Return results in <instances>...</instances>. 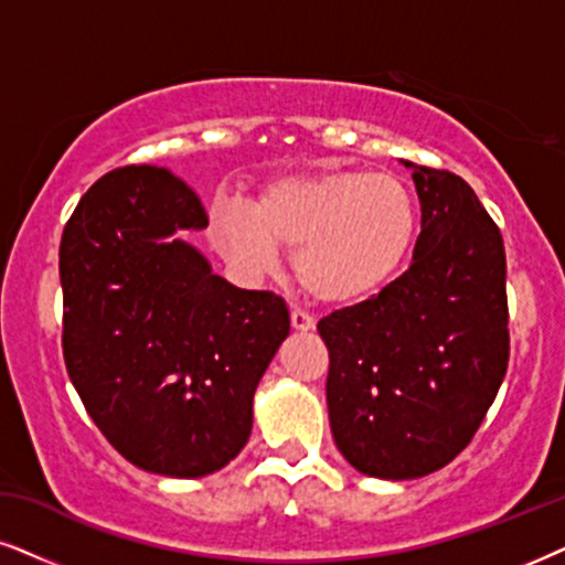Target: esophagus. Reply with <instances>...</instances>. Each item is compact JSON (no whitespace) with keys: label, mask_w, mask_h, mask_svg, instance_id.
I'll return each mask as SVG.
<instances>
[{"label":"esophagus","mask_w":565,"mask_h":565,"mask_svg":"<svg viewBox=\"0 0 565 565\" xmlns=\"http://www.w3.org/2000/svg\"><path fill=\"white\" fill-rule=\"evenodd\" d=\"M289 320L295 331H312V328H316V320H312V316H307L305 310H291Z\"/></svg>","instance_id":"34e87169"}]
</instances>
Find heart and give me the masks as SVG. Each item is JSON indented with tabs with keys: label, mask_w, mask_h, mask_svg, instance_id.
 Instances as JSON below:
<instances>
[{
	"label": "heart",
	"mask_w": 565,
	"mask_h": 565,
	"mask_svg": "<svg viewBox=\"0 0 565 565\" xmlns=\"http://www.w3.org/2000/svg\"><path fill=\"white\" fill-rule=\"evenodd\" d=\"M419 213L396 174L326 169L268 182L245 205L213 211L226 258L268 274L278 245L295 247V274L318 302L356 305L398 274L417 239Z\"/></svg>",
	"instance_id": "b5f03b06"
}]
</instances>
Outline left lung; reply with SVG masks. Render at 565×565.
I'll return each instance as SVG.
<instances>
[{
    "instance_id": "8db88e82",
    "label": "left lung",
    "mask_w": 565,
    "mask_h": 565,
    "mask_svg": "<svg viewBox=\"0 0 565 565\" xmlns=\"http://www.w3.org/2000/svg\"><path fill=\"white\" fill-rule=\"evenodd\" d=\"M406 167L423 209L409 268L318 323L335 446L381 480L454 461L495 402L511 352L501 230L461 177Z\"/></svg>"
}]
</instances>
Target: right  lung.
<instances>
[{
  "mask_svg": "<svg viewBox=\"0 0 565 565\" xmlns=\"http://www.w3.org/2000/svg\"><path fill=\"white\" fill-rule=\"evenodd\" d=\"M209 226L200 198L161 167H119L62 232V352L104 438L135 467L203 477L253 430V396L289 335L274 291L211 274L177 232Z\"/></svg>",
  "mask_w": 565,
  "mask_h": 565,
  "instance_id": "obj_1",
  "label": "right lung"
}]
</instances>
